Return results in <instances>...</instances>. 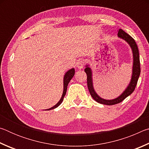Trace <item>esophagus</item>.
Masks as SVG:
<instances>
[{
  "label": "esophagus",
  "instance_id": "obj_1",
  "mask_svg": "<svg viewBox=\"0 0 149 149\" xmlns=\"http://www.w3.org/2000/svg\"><path fill=\"white\" fill-rule=\"evenodd\" d=\"M84 64H85V62H84V60H78V61L77 62V64H76L77 68L78 69H79V70L82 69L83 68H84Z\"/></svg>",
  "mask_w": 149,
  "mask_h": 149
}]
</instances>
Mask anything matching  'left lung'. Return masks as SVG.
Listing matches in <instances>:
<instances>
[{"label": "left lung", "mask_w": 149, "mask_h": 149, "mask_svg": "<svg viewBox=\"0 0 149 149\" xmlns=\"http://www.w3.org/2000/svg\"><path fill=\"white\" fill-rule=\"evenodd\" d=\"M118 37L122 39L127 42L130 45L132 49V54H133V65H132V77H131L130 81L129 84L127 85V87L123 91L121 95L118 96V97L113 99H104L100 97V96L96 93L95 90L93 86V71L92 69L90 68L89 64L85 65V72L87 74V87L93 99L95 101L100 103V104H106V105H114L118 103H120L123 101L126 97L130 96L135 90V88L137 85V83L139 77L141 73V68H140V60H139V50L137 45L136 44L135 40L133 39L130 35L125 33L122 29H120L118 31Z\"/></svg>", "instance_id": "8db88e82"}]
</instances>
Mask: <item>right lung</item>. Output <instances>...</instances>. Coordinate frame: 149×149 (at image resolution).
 Segmentation results:
<instances>
[{
    "mask_svg": "<svg viewBox=\"0 0 149 149\" xmlns=\"http://www.w3.org/2000/svg\"><path fill=\"white\" fill-rule=\"evenodd\" d=\"M74 74H75V69L74 68L65 72V74L64 75V78H63V87H64V89H63V93H62L61 98H60L59 101L54 106V107H52L51 108H49V109H47L45 110H50L54 109V108H57L60 104H61L63 101V100H64V97H65V93H66L68 85V84L70 83V80H71L72 79V77H74Z\"/></svg>",
    "mask_w": 149,
    "mask_h": 149,
    "instance_id": "obj_1",
    "label": "right lung"
}]
</instances>
